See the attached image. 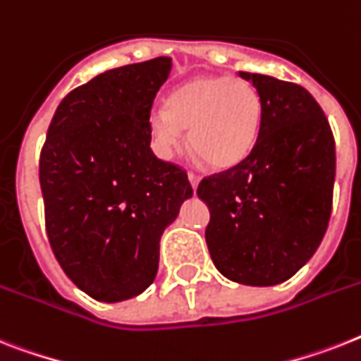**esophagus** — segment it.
Masks as SVG:
<instances>
[{"label":"esophagus","mask_w":361,"mask_h":361,"mask_svg":"<svg viewBox=\"0 0 361 361\" xmlns=\"http://www.w3.org/2000/svg\"><path fill=\"white\" fill-rule=\"evenodd\" d=\"M189 181H190V185H192V189L196 190V187H198V183H200V176L195 174V172H189Z\"/></svg>","instance_id":"1"}]
</instances>
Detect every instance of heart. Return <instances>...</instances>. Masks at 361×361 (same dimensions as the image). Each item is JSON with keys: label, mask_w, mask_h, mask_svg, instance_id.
Listing matches in <instances>:
<instances>
[{"label": "heart", "mask_w": 361, "mask_h": 361, "mask_svg": "<svg viewBox=\"0 0 361 361\" xmlns=\"http://www.w3.org/2000/svg\"><path fill=\"white\" fill-rule=\"evenodd\" d=\"M263 122L262 96L248 81L228 75H200L180 85L166 107L148 114L157 150L171 155L189 130V146L213 171H230L256 146Z\"/></svg>", "instance_id": "obj_1"}]
</instances>
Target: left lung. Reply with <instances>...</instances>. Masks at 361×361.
<instances>
[{
    "mask_svg": "<svg viewBox=\"0 0 361 361\" xmlns=\"http://www.w3.org/2000/svg\"><path fill=\"white\" fill-rule=\"evenodd\" d=\"M262 96L256 146L230 171L207 176L206 243L221 274L245 286H276L302 269L332 213L336 142L321 105L304 87L239 72Z\"/></svg>",
    "mask_w": 361,
    "mask_h": 361,
    "instance_id": "left-lung-1",
    "label": "left lung"
}]
</instances>
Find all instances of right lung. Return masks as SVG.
Instances as JSON below:
<instances>
[{
	"mask_svg": "<svg viewBox=\"0 0 361 361\" xmlns=\"http://www.w3.org/2000/svg\"><path fill=\"white\" fill-rule=\"evenodd\" d=\"M171 68V57H157L68 92L40 152L51 250L66 276L99 302L150 287L161 235L192 196L187 172L150 148L148 114Z\"/></svg>",
	"mask_w": 361,
	"mask_h": 361,
	"instance_id": "add662e5",
	"label": "right lung"
}]
</instances>
